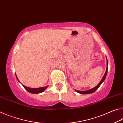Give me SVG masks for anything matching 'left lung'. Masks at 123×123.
<instances>
[{"label": "left lung", "instance_id": "left-lung-1", "mask_svg": "<svg viewBox=\"0 0 123 123\" xmlns=\"http://www.w3.org/2000/svg\"><path fill=\"white\" fill-rule=\"evenodd\" d=\"M107 65H108V62H107V68H106V71L105 72V75H104L103 77H102V80H101V81L100 82V83H98V85L95 86V87L92 88V89H90V90H86V91H79V90H76V91L78 92H79V93H80V94H87L92 93V92H95L96 90L98 89V87H99V86H100V85H101L102 82L104 81L105 79V78L106 77V75H107V71H108Z\"/></svg>", "mask_w": 123, "mask_h": 123}]
</instances>
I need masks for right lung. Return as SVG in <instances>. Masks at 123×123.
I'll list each match as a JSON object with an SVG mask.
<instances>
[{
	"label": "right lung",
	"instance_id": "add662e5",
	"mask_svg": "<svg viewBox=\"0 0 123 123\" xmlns=\"http://www.w3.org/2000/svg\"><path fill=\"white\" fill-rule=\"evenodd\" d=\"M16 78H17V79L19 81L18 79V78L17 77V76H16ZM24 86V88H25V89L27 90L28 92H31V93H33V94H38V93H41V92H43L44 90H45L46 88H47V86H44V87H41V88H29V87H27V86Z\"/></svg>",
	"mask_w": 123,
	"mask_h": 123
}]
</instances>
